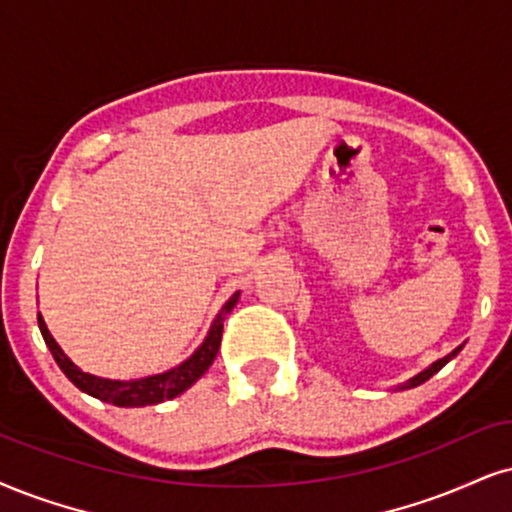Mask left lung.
Masks as SVG:
<instances>
[{
    "instance_id": "1",
    "label": "left lung",
    "mask_w": 512,
    "mask_h": 512,
    "mask_svg": "<svg viewBox=\"0 0 512 512\" xmlns=\"http://www.w3.org/2000/svg\"><path fill=\"white\" fill-rule=\"evenodd\" d=\"M458 351H460V346H458V349H456V351H451V353H449V356H446V358H441V361H437V363H432V365H430V368H427L425 372H420V375H418V377H413V380H410V382H408V387H418V384H422V382H427V380H430V377L434 375V372H439L441 368H444V365H446V363H449V361H451V358H453V356H456V353H458Z\"/></svg>"
}]
</instances>
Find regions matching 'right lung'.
I'll use <instances>...</instances> for the list:
<instances>
[{
	"label": "right lung",
	"instance_id": "obj_1",
	"mask_svg": "<svg viewBox=\"0 0 512 512\" xmlns=\"http://www.w3.org/2000/svg\"><path fill=\"white\" fill-rule=\"evenodd\" d=\"M237 299H239V292L232 294L230 299H227V304L220 308L216 320H213V325H211V330H208V337L204 339V344H201L185 363H180L178 368L163 372V375L142 377V380H132V382L104 380V377H94V375H90V372H82L80 368H75V365L68 361L66 353L59 349V344L54 342V337L49 334L40 313H37V325H40L44 344H47L49 351H52L56 365H59V368L63 370V375H66L68 380L75 384V387H78L80 391H85V394L94 396V399L111 403V406L140 408V406H154V403L175 399V396L192 387V384L197 382L201 375H204V372L208 370V365L213 363V358H216V353L220 349L225 315L235 308Z\"/></svg>",
	"mask_w": 512,
	"mask_h": 512
}]
</instances>
